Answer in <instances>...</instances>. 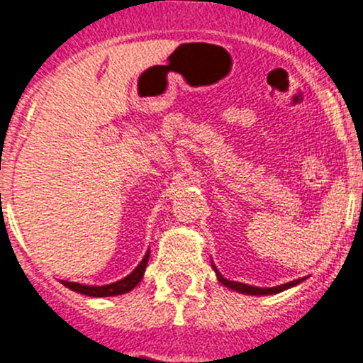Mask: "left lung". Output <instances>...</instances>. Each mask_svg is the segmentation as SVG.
<instances>
[{"label": "left lung", "instance_id": "obj_1", "mask_svg": "<svg viewBox=\"0 0 363 363\" xmlns=\"http://www.w3.org/2000/svg\"><path fill=\"white\" fill-rule=\"evenodd\" d=\"M212 267H214V265H212ZM214 270H216V274H218L219 283H223V284H225V286L232 288V290L239 291V294H246V295H272V294H279V291L288 290V288L295 286V284L302 283V281H303V277H302V279H295V281H291V283L281 284V286H276V288H258V286H251V284H244V283H235V281H228V279H226V277H223L221 274L218 272V269H216V267H214Z\"/></svg>", "mask_w": 363, "mask_h": 363}]
</instances>
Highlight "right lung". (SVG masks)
<instances>
[{"label":"right lung","instance_id":"obj_1","mask_svg":"<svg viewBox=\"0 0 363 363\" xmlns=\"http://www.w3.org/2000/svg\"><path fill=\"white\" fill-rule=\"evenodd\" d=\"M147 262H149V251H147V255L144 256V259H142V262L138 263L137 269H135L133 272L130 274V276H126V277H124V279L117 281V283L105 284V286H86V284L69 283V281H61V283H63L67 288H69V290L77 291V294L87 295V296L123 295V294H128V291L133 290V288L137 286L138 283H140V279H142V277H144V272H145V267H147Z\"/></svg>","mask_w":363,"mask_h":363}]
</instances>
